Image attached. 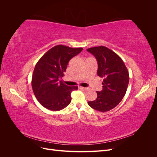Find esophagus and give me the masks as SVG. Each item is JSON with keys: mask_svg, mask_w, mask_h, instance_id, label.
Listing matches in <instances>:
<instances>
[{"mask_svg": "<svg viewBox=\"0 0 157 157\" xmlns=\"http://www.w3.org/2000/svg\"><path fill=\"white\" fill-rule=\"evenodd\" d=\"M78 88L80 90H88V88H85V87H82V86H79Z\"/></svg>", "mask_w": 157, "mask_h": 157, "instance_id": "34e87169", "label": "esophagus"}]
</instances>
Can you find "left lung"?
<instances>
[{
  "mask_svg": "<svg viewBox=\"0 0 157 157\" xmlns=\"http://www.w3.org/2000/svg\"><path fill=\"white\" fill-rule=\"evenodd\" d=\"M87 51L96 58L98 64V75L103 78V90L96 92L97 98L88 104L95 110L109 111L124 98L129 83V73L122 59L107 47H93Z\"/></svg>",
  "mask_w": 157,
  "mask_h": 157,
  "instance_id": "1",
  "label": "left lung"
}]
</instances>
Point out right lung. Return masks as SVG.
Returning a JSON list of instances; mask_svg holds the SVG:
<instances>
[{"label": "right lung", "mask_w": 157, "mask_h": 157, "mask_svg": "<svg viewBox=\"0 0 157 157\" xmlns=\"http://www.w3.org/2000/svg\"><path fill=\"white\" fill-rule=\"evenodd\" d=\"M82 49L57 45L46 52L36 63L31 85L33 93L42 106L56 111L71 103V94L78 87L67 86L60 78L63 77L69 60Z\"/></svg>", "instance_id": "right-lung-1"}]
</instances>
